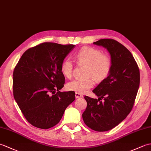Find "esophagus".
Returning <instances> with one entry per match:
<instances>
[{"instance_id": "esophagus-1", "label": "esophagus", "mask_w": 151, "mask_h": 151, "mask_svg": "<svg viewBox=\"0 0 151 151\" xmlns=\"http://www.w3.org/2000/svg\"><path fill=\"white\" fill-rule=\"evenodd\" d=\"M75 97H76V99H81L83 97V95H81V93H76Z\"/></svg>"}]
</instances>
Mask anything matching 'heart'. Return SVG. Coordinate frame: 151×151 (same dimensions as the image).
<instances>
[{
    "label": "heart",
    "mask_w": 151,
    "mask_h": 151,
    "mask_svg": "<svg viewBox=\"0 0 151 151\" xmlns=\"http://www.w3.org/2000/svg\"><path fill=\"white\" fill-rule=\"evenodd\" d=\"M75 59L80 64L87 65L86 76L88 78L76 79L67 84L69 91L78 93H86L94 85V81L101 82L106 78L111 69V59L107 54L102 53L100 49L94 47H84L81 48L75 55ZM62 75L70 78L73 71V63L69 58L62 61L60 65Z\"/></svg>",
    "instance_id": "heart-1"
}]
</instances>
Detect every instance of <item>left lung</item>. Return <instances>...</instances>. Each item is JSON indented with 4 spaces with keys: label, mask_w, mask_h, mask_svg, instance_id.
Segmentation results:
<instances>
[{
    "label": "left lung",
    "mask_w": 151,
    "mask_h": 151,
    "mask_svg": "<svg viewBox=\"0 0 151 151\" xmlns=\"http://www.w3.org/2000/svg\"><path fill=\"white\" fill-rule=\"evenodd\" d=\"M93 44L108 50L111 69L108 77L93 90L98 99L84 97L87 108L82 118L91 129L105 132L117 126L132 110L139 89L140 74L132 54L118 41L102 39Z\"/></svg>",
    "instance_id": "obj_1"
}]
</instances>
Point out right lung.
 Here are the masks:
<instances>
[{
    "instance_id": "add662e5",
    "label": "right lung",
    "mask_w": 151,
    "mask_h": 151,
    "mask_svg": "<svg viewBox=\"0 0 151 151\" xmlns=\"http://www.w3.org/2000/svg\"><path fill=\"white\" fill-rule=\"evenodd\" d=\"M75 47L41 43L25 51L15 66L14 97L24 117L34 127L48 129L55 126L75 101L74 91H59L65 83L61 63Z\"/></svg>"
}]
</instances>
